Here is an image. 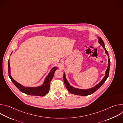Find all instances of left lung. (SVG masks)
I'll return each instance as SVG.
<instances>
[{
    "instance_id": "8db88e82",
    "label": "left lung",
    "mask_w": 123,
    "mask_h": 123,
    "mask_svg": "<svg viewBox=\"0 0 123 123\" xmlns=\"http://www.w3.org/2000/svg\"><path fill=\"white\" fill-rule=\"evenodd\" d=\"M98 38L99 39L98 42L102 45V47L105 49L106 54L108 55V66L107 69L106 71V74H105V75L104 77L103 78V79L102 80V81L100 83H99L97 85H96L95 86L92 87V88H91V89H86V90H83V89L75 88V87H74L72 86L71 85H70L69 83L68 82V81H67V80L66 79L65 74L64 73L63 79H64V82L65 85L66 86V87L68 91L72 94L81 95V96H84L92 94L93 93H94L95 91H96L98 89L100 88V87L102 86V85L105 83V82L106 81V80L107 79V78L109 76L110 68V65H111V62H110L109 53H108V51L107 50V49H106V48H105V44H104V42L103 41L102 39L100 37H98Z\"/></svg>"
}]
</instances>
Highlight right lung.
<instances>
[{
    "mask_svg": "<svg viewBox=\"0 0 123 123\" xmlns=\"http://www.w3.org/2000/svg\"><path fill=\"white\" fill-rule=\"evenodd\" d=\"M58 68L57 67H54L52 68L49 73L46 77L43 84L37 87H25L21 85L20 84L15 81L11 76L10 73V65L9 60L8 61V73L9 76L11 81L14 84V85L19 89V90L23 93L30 95H36L39 96H43L47 94L49 90V86L51 80L54 77L55 72Z\"/></svg>",
    "mask_w": 123,
    "mask_h": 123,
    "instance_id": "1",
    "label": "right lung"
}]
</instances>
